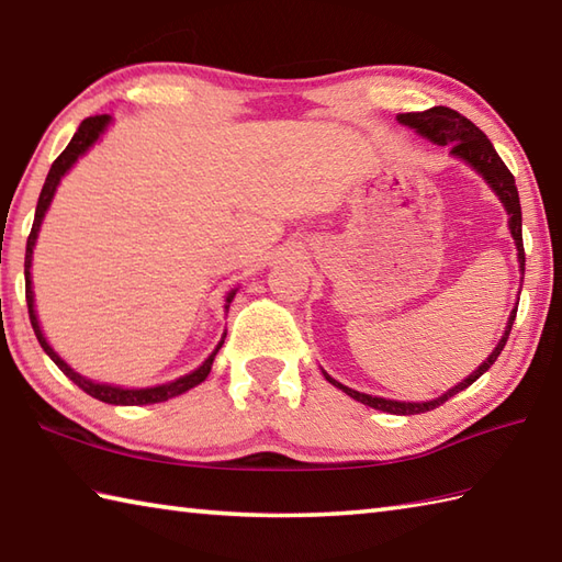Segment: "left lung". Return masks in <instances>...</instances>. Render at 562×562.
<instances>
[{"label": "left lung", "instance_id": "obj_1", "mask_svg": "<svg viewBox=\"0 0 562 562\" xmlns=\"http://www.w3.org/2000/svg\"><path fill=\"white\" fill-rule=\"evenodd\" d=\"M397 120L403 122V125L413 127L420 132L423 137H427L435 145H450L452 155L464 159L469 167H474L479 175L486 179L488 187L496 191V196L502 199V203L508 211V228H512V236L516 240V248H518V262H521V270L526 265V255H524V236H521V201H518V189H516V179L508 167L502 161V157L496 155V149L488 137L484 135L482 130H479L472 120H467L464 115H459L457 110L452 108H445V105H437L430 108L425 112H403V115H397ZM516 319V310L508 316V326L502 336V341L496 344V349L492 351V356L479 366V369L464 379L459 385H454L452 391H447L442 397H435V401H427V403H397V401H385V397H373V395H366L359 391H351V387H346L341 383H336L331 375H326V381L334 383L336 387H341L346 395H351L353 401H359L363 405H371L375 411H383V413H393V415H417V413H427V411H435L437 405H442L445 401H450L452 395H457L459 391H464L467 385H472L479 375L486 373L492 369V363L498 359V353L504 351L508 334H512V326Z\"/></svg>", "mask_w": 562, "mask_h": 562}]
</instances>
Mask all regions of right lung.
Returning <instances> with one entry per match:
<instances>
[{
	"label": "right lung",
	"instance_id": "right-lung-1",
	"mask_svg": "<svg viewBox=\"0 0 562 562\" xmlns=\"http://www.w3.org/2000/svg\"><path fill=\"white\" fill-rule=\"evenodd\" d=\"M110 117L108 115H93V117H86L83 122H80L78 132L74 135V139L68 142V147L60 151V155L56 157L54 165H50L48 169V177L44 181V189H41V196H38V203H36V216H34V226H32V233H29V240H26V260H24V278H26V304H29V319H32V326H34V334L36 339L41 344V349H44L50 361H54L60 371H64L70 381H74L80 391H86L88 395L98 397V401L103 403H110V405H147V403H161V401H169V397L175 395H181L187 393L189 387L199 385L201 381H206V375L211 371V363L213 359H216L218 349L223 346V341L216 346V351H213L206 361H203L196 371L183 375V379L179 381H171V383H165V385H157V387H139V391H127V387H117V385H105V383H93L83 379V375L76 373L74 369H70L68 363H64L58 359V353L50 349V346L46 344L44 334H41V326H38V319H36V312H34V292H32V272H29V268H32V252H34V243H36V236H38V228H41V221H44V213L48 209L50 199H54V191L58 187L60 177L66 175V171L74 167V161L83 155V151L93 145V142L100 137V132H103L108 127ZM233 294H228V300H233ZM228 310V304H226Z\"/></svg>",
	"mask_w": 562,
	"mask_h": 562
}]
</instances>
